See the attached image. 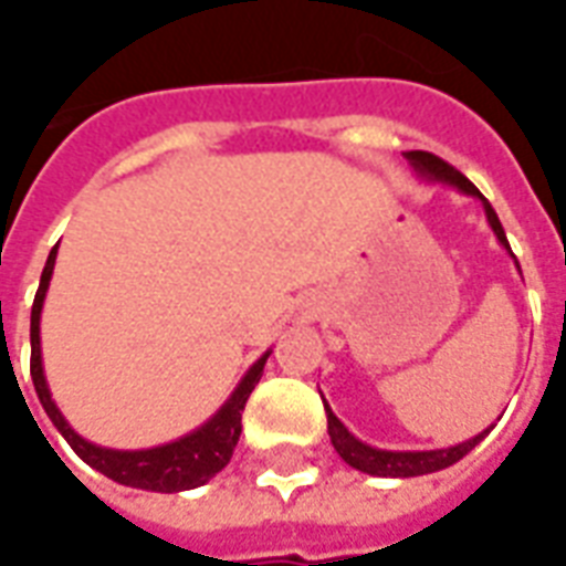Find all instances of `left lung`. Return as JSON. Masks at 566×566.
<instances>
[{
  "label": "left lung",
  "instance_id": "left-lung-1",
  "mask_svg": "<svg viewBox=\"0 0 566 566\" xmlns=\"http://www.w3.org/2000/svg\"><path fill=\"white\" fill-rule=\"evenodd\" d=\"M405 158L411 161V167L420 174L422 179H429V182H443V186H453L455 191H462V195H468V198L480 200L485 209V221H489V228L495 230L497 242L510 251V242H506L504 228H501V221H497V212L492 209V203L480 195V188H476L471 179L462 177V174H459L453 165H447L443 158H438V155L432 153H422V149L405 153ZM510 254H513V251H510ZM513 261H516V254H513ZM324 408H326V432H329V441H333V447H336V453L342 455L350 468H357V471L371 476H401V480H405V476L434 474V471H443V468H450V464L459 462L462 455L471 453L476 443L492 432V426H489V429H483V432L474 434V438L455 443V447H443V450H380V447L363 443L359 438H354V434L347 432L345 422L329 411V405H326V401H324Z\"/></svg>",
  "mask_w": 566,
  "mask_h": 566
}]
</instances>
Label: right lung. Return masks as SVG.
<instances>
[{
	"label": "right lung",
	"mask_w": 566,
	"mask_h": 566,
	"mask_svg": "<svg viewBox=\"0 0 566 566\" xmlns=\"http://www.w3.org/2000/svg\"><path fill=\"white\" fill-rule=\"evenodd\" d=\"M56 249L53 245L44 272H41V284H38L35 303H32V326H29V342H32V384H35L41 408L48 411L50 422L60 429V434L71 443V450L81 455L83 462L111 476L113 483L132 485V489H146V492H186V489H198L209 483L219 474L221 468L230 462L233 447L240 441L242 432V411L249 401L251 389L261 380L263 366L272 350H266L254 366L242 375L237 389L230 392V399L221 405L219 411L212 413L203 426L195 432L182 434L177 441L161 443V447H149V450H111V447H98V443L86 441L69 426L56 408V401L50 396L48 378H44V363H41V308H44V296H48L50 279H53V263H56Z\"/></svg>",
	"instance_id": "obj_1"
}]
</instances>
